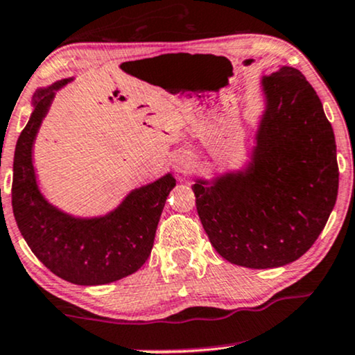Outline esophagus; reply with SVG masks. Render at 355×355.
<instances>
[{"mask_svg": "<svg viewBox=\"0 0 355 355\" xmlns=\"http://www.w3.org/2000/svg\"><path fill=\"white\" fill-rule=\"evenodd\" d=\"M173 167H175V170H177V173L187 175L193 167V160L187 155H180V157H177V159H175Z\"/></svg>", "mask_w": 355, "mask_h": 355, "instance_id": "esophagus-1", "label": "esophagus"}]
</instances>
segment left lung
Segmentation results:
<instances>
[{
	"label": "left lung",
	"instance_id": "1",
	"mask_svg": "<svg viewBox=\"0 0 355 355\" xmlns=\"http://www.w3.org/2000/svg\"><path fill=\"white\" fill-rule=\"evenodd\" d=\"M262 89L266 111L248 168L191 187L211 245L248 268L302 257L324 230L339 187L333 128L304 75L280 67Z\"/></svg>",
	"mask_w": 355,
	"mask_h": 355
}]
</instances>
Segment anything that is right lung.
Here are the masks:
<instances>
[{
  "mask_svg": "<svg viewBox=\"0 0 355 355\" xmlns=\"http://www.w3.org/2000/svg\"><path fill=\"white\" fill-rule=\"evenodd\" d=\"M69 82L64 78L35 93L34 111L15 150L12 213L31 250L52 273L75 285H105L137 272L149 259L175 178L167 173L136 188L100 218H75L49 203L35 182L33 146L53 95Z\"/></svg>",
  "mask_w": 355,
  "mask_h": 355,
  "instance_id": "add662e5",
  "label": "right lung"
}]
</instances>
